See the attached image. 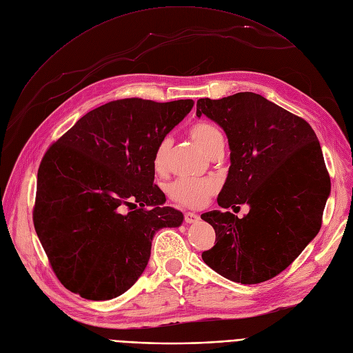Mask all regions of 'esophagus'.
I'll return each mask as SVG.
<instances>
[{"instance_id":"esophagus-1","label":"esophagus","mask_w":353,"mask_h":353,"mask_svg":"<svg viewBox=\"0 0 353 353\" xmlns=\"http://www.w3.org/2000/svg\"><path fill=\"white\" fill-rule=\"evenodd\" d=\"M200 217H199V214H196V213H192V212H186L184 213V221H186V223H196V221L199 220Z\"/></svg>"}]
</instances>
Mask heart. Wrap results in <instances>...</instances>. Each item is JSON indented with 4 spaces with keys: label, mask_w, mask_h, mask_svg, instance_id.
Wrapping results in <instances>:
<instances>
[{
    "label": "heart",
    "mask_w": 353,
    "mask_h": 353,
    "mask_svg": "<svg viewBox=\"0 0 353 353\" xmlns=\"http://www.w3.org/2000/svg\"><path fill=\"white\" fill-rule=\"evenodd\" d=\"M189 134L203 152L210 156L216 148H223L225 139L220 130L209 121H197L189 128ZM170 141L163 140L154 152L153 165L157 173H165L169 167ZM217 183L213 179L203 177H180L176 179L169 186L170 197L180 205L200 209L206 205L209 199L216 193Z\"/></svg>",
    "instance_id": "1"
}]
</instances>
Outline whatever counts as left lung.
<instances>
[{"mask_svg":"<svg viewBox=\"0 0 353 353\" xmlns=\"http://www.w3.org/2000/svg\"><path fill=\"white\" fill-rule=\"evenodd\" d=\"M196 114L216 121L229 139L232 164L219 206H250L242 219L201 214L216 232V245L201 259L229 281L266 282L321 230L330 179L319 140L306 120L249 91L200 99Z\"/></svg>","mask_w":353,"mask_h":353,"instance_id":"obj_1","label":"left lung"}]
</instances>
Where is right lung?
<instances>
[{
    "label": "right lung",
    "instance_id": "1",
    "mask_svg": "<svg viewBox=\"0 0 353 353\" xmlns=\"http://www.w3.org/2000/svg\"><path fill=\"white\" fill-rule=\"evenodd\" d=\"M193 104L110 101L48 147L32 221L65 289L90 301L117 298L145 269L154 233L181 225L183 213L163 206L153 184V156Z\"/></svg>",
    "mask_w": 353,
    "mask_h": 353
}]
</instances>
